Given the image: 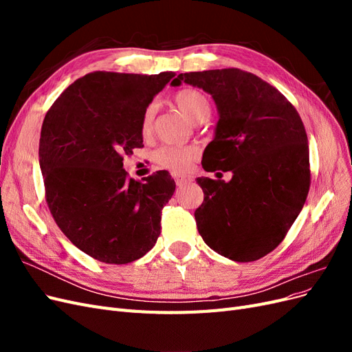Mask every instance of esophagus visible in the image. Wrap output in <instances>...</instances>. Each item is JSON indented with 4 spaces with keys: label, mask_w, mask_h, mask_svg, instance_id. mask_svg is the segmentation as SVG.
I'll return each mask as SVG.
<instances>
[{
    "label": "esophagus",
    "mask_w": 352,
    "mask_h": 352,
    "mask_svg": "<svg viewBox=\"0 0 352 352\" xmlns=\"http://www.w3.org/2000/svg\"><path fill=\"white\" fill-rule=\"evenodd\" d=\"M175 180H176L177 186H184V185L189 184L192 179H190L189 176H175Z\"/></svg>",
    "instance_id": "34e87169"
}]
</instances>
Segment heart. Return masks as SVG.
I'll list each match as a JSON object with an SVG mask.
<instances>
[{
	"label": "heart",
	"mask_w": 352,
	"mask_h": 352,
	"mask_svg": "<svg viewBox=\"0 0 352 352\" xmlns=\"http://www.w3.org/2000/svg\"><path fill=\"white\" fill-rule=\"evenodd\" d=\"M175 102L177 109L182 111L190 122L199 123L202 120H207L211 107L210 101L204 94L197 89H182L175 95ZM155 116V105L150 104L146 105L144 110L142 120H141V129L142 133H150L153 129V122ZM197 158V150L192 146H175L168 145L163 146L157 154V160L160 164L173 170V172H185L194 163Z\"/></svg>",
	"instance_id": "obj_1"
}]
</instances>
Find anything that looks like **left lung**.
Listing matches in <instances>:
<instances>
[{
  "label": "left lung",
  "instance_id": "8db88e82",
  "mask_svg": "<svg viewBox=\"0 0 352 352\" xmlns=\"http://www.w3.org/2000/svg\"><path fill=\"white\" fill-rule=\"evenodd\" d=\"M216 102L214 138L202 154L198 177L204 202L195 210L199 235L232 261H255L273 251L300 214L310 189L308 140L300 114L283 95L252 73L221 69L180 73Z\"/></svg>",
  "mask_w": 352,
  "mask_h": 352
}]
</instances>
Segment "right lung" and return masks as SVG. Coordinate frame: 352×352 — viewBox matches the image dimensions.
<instances>
[{
	"mask_svg": "<svg viewBox=\"0 0 352 352\" xmlns=\"http://www.w3.org/2000/svg\"><path fill=\"white\" fill-rule=\"evenodd\" d=\"M172 78L173 72L89 73L60 95L42 123L39 167L50 211L95 260L132 263L160 236L175 180L166 170L144 184L129 179L123 154L144 146V110Z\"/></svg>",
	"mask_w": 352,
	"mask_h": 352,
	"instance_id": "obj_1",
	"label": "right lung"
}]
</instances>
